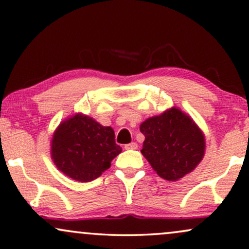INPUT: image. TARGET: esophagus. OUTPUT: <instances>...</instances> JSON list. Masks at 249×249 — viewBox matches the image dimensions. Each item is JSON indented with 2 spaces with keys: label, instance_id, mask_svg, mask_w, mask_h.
Returning a JSON list of instances; mask_svg holds the SVG:
<instances>
[{
  "label": "esophagus",
  "instance_id": "esophagus-1",
  "mask_svg": "<svg viewBox=\"0 0 249 249\" xmlns=\"http://www.w3.org/2000/svg\"><path fill=\"white\" fill-rule=\"evenodd\" d=\"M124 148L126 149V150H135V149H138V144L137 142H131V143L125 144Z\"/></svg>",
  "mask_w": 249,
  "mask_h": 249
}]
</instances>
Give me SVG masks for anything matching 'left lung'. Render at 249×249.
<instances>
[{"label":"left lung","mask_w":249,"mask_h":249,"mask_svg":"<svg viewBox=\"0 0 249 249\" xmlns=\"http://www.w3.org/2000/svg\"><path fill=\"white\" fill-rule=\"evenodd\" d=\"M144 135L142 155L159 177L178 181L200 163L205 155V137L190 116L171 108L140 125Z\"/></svg>","instance_id":"left-lung-1"}]
</instances>
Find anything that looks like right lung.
Here are the masks:
<instances>
[{
	"mask_svg": "<svg viewBox=\"0 0 249 249\" xmlns=\"http://www.w3.org/2000/svg\"><path fill=\"white\" fill-rule=\"evenodd\" d=\"M121 152L114 130L83 114L60 123L51 141L53 163L78 182H90L100 177Z\"/></svg>",
	"mask_w": 249,
	"mask_h": 249,
	"instance_id": "right-lung-1",
	"label": "right lung"
}]
</instances>
